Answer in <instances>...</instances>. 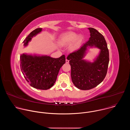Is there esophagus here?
<instances>
[{"mask_svg":"<svg viewBox=\"0 0 130 130\" xmlns=\"http://www.w3.org/2000/svg\"><path fill=\"white\" fill-rule=\"evenodd\" d=\"M66 63H69V60H68L67 58L66 59Z\"/></svg>","mask_w":130,"mask_h":130,"instance_id":"obj_1","label":"esophagus"}]
</instances>
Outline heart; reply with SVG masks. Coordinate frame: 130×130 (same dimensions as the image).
Listing matches in <instances>:
<instances>
[{
	"label": "heart",
	"mask_w": 130,
	"mask_h": 130,
	"mask_svg": "<svg viewBox=\"0 0 130 130\" xmlns=\"http://www.w3.org/2000/svg\"><path fill=\"white\" fill-rule=\"evenodd\" d=\"M83 42V37L81 35H77L76 33L69 32L62 34L59 39L60 45L63 46H69L71 50L78 49Z\"/></svg>",
	"instance_id": "obj_1"
}]
</instances>
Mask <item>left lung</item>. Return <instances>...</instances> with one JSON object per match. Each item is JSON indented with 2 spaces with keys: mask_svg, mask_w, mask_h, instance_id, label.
<instances>
[{
  "mask_svg": "<svg viewBox=\"0 0 130 130\" xmlns=\"http://www.w3.org/2000/svg\"><path fill=\"white\" fill-rule=\"evenodd\" d=\"M89 40L77 51L70 53L67 59L71 66V77L73 84L81 90L96 87L105 78L109 63V52L104 36L92 28ZM95 47L100 51L93 62L84 59L88 49Z\"/></svg>",
  "mask_w": 130,
  "mask_h": 130,
  "instance_id": "8db88e82",
  "label": "left lung"
}]
</instances>
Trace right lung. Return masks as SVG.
Masks as SVG:
<instances>
[{
  "label": "right lung",
  "instance_id": "add662e5",
  "mask_svg": "<svg viewBox=\"0 0 130 130\" xmlns=\"http://www.w3.org/2000/svg\"><path fill=\"white\" fill-rule=\"evenodd\" d=\"M42 28L32 31L23 42L27 47L34 36L40 33ZM21 69L26 81L33 88L47 90L56 81L61 67L65 63V55L53 58L47 55L23 53L21 54Z\"/></svg>",
  "mask_w": 130,
  "mask_h": 130
}]
</instances>
